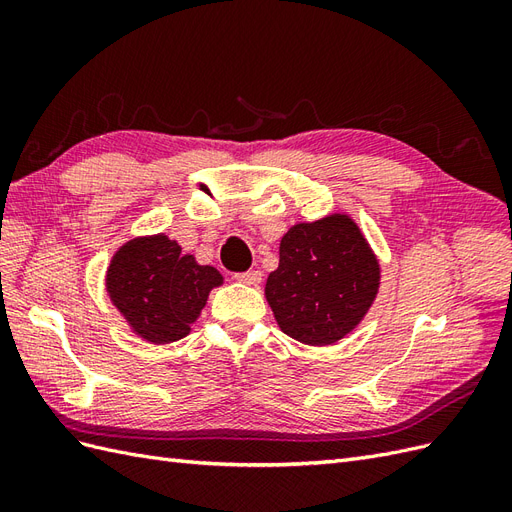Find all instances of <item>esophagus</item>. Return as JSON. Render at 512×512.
<instances>
[{
    "instance_id": "esophagus-1",
    "label": "esophagus",
    "mask_w": 512,
    "mask_h": 512,
    "mask_svg": "<svg viewBox=\"0 0 512 512\" xmlns=\"http://www.w3.org/2000/svg\"><path fill=\"white\" fill-rule=\"evenodd\" d=\"M237 280L247 284V286H258L262 282V273L258 269L252 271H245V273H237Z\"/></svg>"
}]
</instances>
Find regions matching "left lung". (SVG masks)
Returning a JSON list of instances; mask_svg holds the SVG:
<instances>
[{"instance_id":"1","label":"left lung","mask_w":512,"mask_h":512,"mask_svg":"<svg viewBox=\"0 0 512 512\" xmlns=\"http://www.w3.org/2000/svg\"><path fill=\"white\" fill-rule=\"evenodd\" d=\"M380 286V265L348 215L294 224L265 294L280 329L309 346H329L363 320Z\"/></svg>"}]
</instances>
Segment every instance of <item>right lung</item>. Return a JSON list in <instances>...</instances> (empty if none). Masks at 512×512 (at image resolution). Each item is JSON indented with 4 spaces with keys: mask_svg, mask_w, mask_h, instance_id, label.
Segmentation results:
<instances>
[{
    "mask_svg": "<svg viewBox=\"0 0 512 512\" xmlns=\"http://www.w3.org/2000/svg\"><path fill=\"white\" fill-rule=\"evenodd\" d=\"M222 284L218 269L181 254L166 235L132 239L113 256L106 290L136 335L170 344L190 333L211 288Z\"/></svg>",
    "mask_w": 512,
    "mask_h": 512,
    "instance_id": "1",
    "label": "right lung"
}]
</instances>
